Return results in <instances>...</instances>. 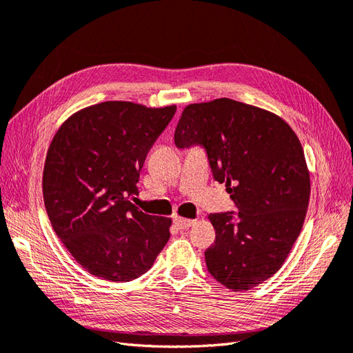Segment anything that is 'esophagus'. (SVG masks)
Returning <instances> with one entry per match:
<instances>
[{
	"mask_svg": "<svg viewBox=\"0 0 353 353\" xmlns=\"http://www.w3.org/2000/svg\"><path fill=\"white\" fill-rule=\"evenodd\" d=\"M174 222H175V225H176L179 230H187V228H190L191 225H193V223H194L196 221H193V219H185V218H181V216H175V218H174Z\"/></svg>",
	"mask_w": 353,
	"mask_h": 353,
	"instance_id": "obj_1",
	"label": "esophagus"
}]
</instances>
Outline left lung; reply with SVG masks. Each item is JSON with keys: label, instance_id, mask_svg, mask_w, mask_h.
<instances>
[{"label": "left lung", "instance_id": "1", "mask_svg": "<svg viewBox=\"0 0 353 353\" xmlns=\"http://www.w3.org/2000/svg\"><path fill=\"white\" fill-rule=\"evenodd\" d=\"M175 145H200L239 212L210 213L208 271L232 292L279 271L302 231L311 181L301 141L280 116L231 99L190 104Z\"/></svg>", "mask_w": 353, "mask_h": 353}]
</instances>
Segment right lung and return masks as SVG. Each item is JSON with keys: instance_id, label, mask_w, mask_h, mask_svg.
Listing matches in <instances>:
<instances>
[{"instance_id": "right-lung-1", "label": "right lung", "mask_w": 353, "mask_h": 353, "mask_svg": "<svg viewBox=\"0 0 353 353\" xmlns=\"http://www.w3.org/2000/svg\"><path fill=\"white\" fill-rule=\"evenodd\" d=\"M176 112L104 101L74 113L50 144L42 193L57 237L85 271L112 283L152 268L172 221L138 210L145 156Z\"/></svg>"}]
</instances>
